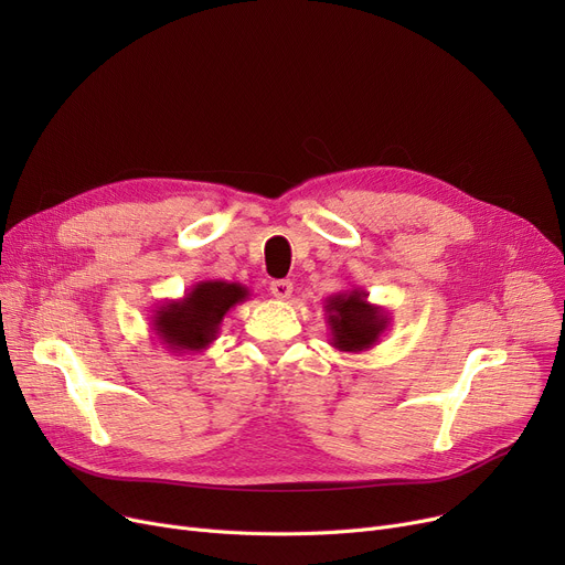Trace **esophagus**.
Masks as SVG:
<instances>
[{
	"instance_id": "obj_1",
	"label": "esophagus",
	"mask_w": 565,
	"mask_h": 565,
	"mask_svg": "<svg viewBox=\"0 0 565 565\" xmlns=\"http://www.w3.org/2000/svg\"><path fill=\"white\" fill-rule=\"evenodd\" d=\"M270 292L275 295L277 300H288L290 292H292V284L288 279H277L270 284Z\"/></svg>"
}]
</instances>
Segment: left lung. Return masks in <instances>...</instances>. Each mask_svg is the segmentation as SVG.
Listing matches in <instances>:
<instances>
[{"label":"left lung","mask_w":565,"mask_h":565,"mask_svg":"<svg viewBox=\"0 0 565 565\" xmlns=\"http://www.w3.org/2000/svg\"><path fill=\"white\" fill-rule=\"evenodd\" d=\"M322 309L330 328V345L339 352L360 354L371 350L392 324L390 311L380 305H371L364 288L334 292L324 300Z\"/></svg>","instance_id":"1"}]
</instances>
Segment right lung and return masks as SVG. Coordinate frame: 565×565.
<instances>
[{"instance_id": "add662e5", "label": "right lung", "mask_w": 565, "mask_h": 565, "mask_svg": "<svg viewBox=\"0 0 565 565\" xmlns=\"http://www.w3.org/2000/svg\"><path fill=\"white\" fill-rule=\"evenodd\" d=\"M245 300H249V288L243 284L224 279L199 281L181 300H167L153 309V332L169 352H203L217 339L224 316Z\"/></svg>"}]
</instances>
